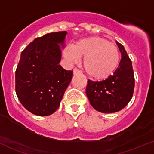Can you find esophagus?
<instances>
[{
    "label": "esophagus",
    "instance_id": "esophagus-1",
    "mask_svg": "<svg viewBox=\"0 0 154 154\" xmlns=\"http://www.w3.org/2000/svg\"><path fill=\"white\" fill-rule=\"evenodd\" d=\"M79 73H80V71L78 70V69H77V68H74V74H79Z\"/></svg>",
    "mask_w": 154,
    "mask_h": 154
}]
</instances>
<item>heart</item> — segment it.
Returning a JSON list of instances; mask_svg holds the SVG:
<instances>
[{
  "label": "heart",
  "instance_id": "obj_1",
  "mask_svg": "<svg viewBox=\"0 0 154 154\" xmlns=\"http://www.w3.org/2000/svg\"><path fill=\"white\" fill-rule=\"evenodd\" d=\"M63 56L72 63L84 57L83 67L91 77L105 80L116 71L120 61L119 48L103 37H91L80 40L74 46L63 49Z\"/></svg>",
  "mask_w": 154,
  "mask_h": 154
}]
</instances>
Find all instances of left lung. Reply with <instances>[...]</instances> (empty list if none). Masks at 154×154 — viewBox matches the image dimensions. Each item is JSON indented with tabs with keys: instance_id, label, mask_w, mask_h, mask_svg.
<instances>
[{
	"instance_id": "1",
	"label": "left lung",
	"mask_w": 154,
	"mask_h": 154,
	"mask_svg": "<svg viewBox=\"0 0 154 154\" xmlns=\"http://www.w3.org/2000/svg\"><path fill=\"white\" fill-rule=\"evenodd\" d=\"M121 53L120 64L113 75L101 81L87 80L86 94L91 106L101 113H115L125 107L134 90L132 62L124 46L117 42Z\"/></svg>"
}]
</instances>
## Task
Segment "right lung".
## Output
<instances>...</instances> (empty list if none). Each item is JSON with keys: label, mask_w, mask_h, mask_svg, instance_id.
Returning a JSON list of instances; mask_svg holds the SVG:
<instances>
[{"label": "right lung", "mask_w": 154, "mask_h": 154, "mask_svg": "<svg viewBox=\"0 0 154 154\" xmlns=\"http://www.w3.org/2000/svg\"><path fill=\"white\" fill-rule=\"evenodd\" d=\"M66 31L37 37L21 52L15 72V91L29 112L48 116L59 107L73 77V70L59 64Z\"/></svg>", "instance_id": "1"}]
</instances>
